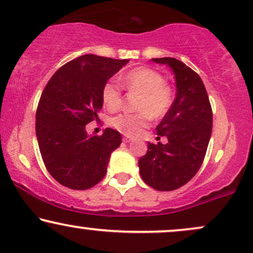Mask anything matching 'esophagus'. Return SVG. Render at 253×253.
<instances>
[{
  "label": "esophagus",
  "instance_id": "34e87169",
  "mask_svg": "<svg viewBox=\"0 0 253 253\" xmlns=\"http://www.w3.org/2000/svg\"><path fill=\"white\" fill-rule=\"evenodd\" d=\"M123 142H124V143H129V142H131V138H130V137H123Z\"/></svg>",
  "mask_w": 253,
  "mask_h": 253
}]
</instances>
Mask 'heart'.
Here are the masks:
<instances>
[{
	"instance_id": "heart-1",
	"label": "heart",
	"mask_w": 253,
	"mask_h": 253,
	"mask_svg": "<svg viewBox=\"0 0 253 253\" xmlns=\"http://www.w3.org/2000/svg\"><path fill=\"white\" fill-rule=\"evenodd\" d=\"M124 87L131 93L139 94L136 109L137 114H121L110 118L109 124L126 136H136L149 126L151 117L162 118L173 104V92L165 83V78L148 67L130 70L121 77ZM102 99L109 111H117L123 102L122 87L116 82H108L103 86Z\"/></svg>"
}]
</instances>
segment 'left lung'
<instances>
[{"instance_id": "obj_1", "label": "left lung", "mask_w": 253, "mask_h": 253, "mask_svg": "<svg viewBox=\"0 0 253 253\" xmlns=\"http://www.w3.org/2000/svg\"><path fill=\"white\" fill-rule=\"evenodd\" d=\"M153 61L171 68L176 97L156 127L157 135L166 136L168 143H148V151L138 160V167L148 186L169 192L186 185L200 169L212 133L213 114L209 94L197 72L175 58Z\"/></svg>"}]
</instances>
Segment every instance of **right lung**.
<instances>
[{
    "mask_svg": "<svg viewBox=\"0 0 253 253\" xmlns=\"http://www.w3.org/2000/svg\"><path fill=\"white\" fill-rule=\"evenodd\" d=\"M127 62L82 55L61 66L47 83L39 100L35 131L44 166L60 185L84 191L105 176L122 136L110 127L100 136H88L85 126L98 121L103 86Z\"/></svg>",
    "mask_w": 253,
    "mask_h": 253,
    "instance_id": "right-lung-1",
    "label": "right lung"
}]
</instances>
